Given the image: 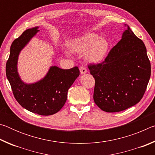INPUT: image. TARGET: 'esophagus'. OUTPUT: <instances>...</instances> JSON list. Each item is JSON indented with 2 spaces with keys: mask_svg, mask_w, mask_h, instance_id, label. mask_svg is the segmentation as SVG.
<instances>
[{
  "mask_svg": "<svg viewBox=\"0 0 155 155\" xmlns=\"http://www.w3.org/2000/svg\"><path fill=\"white\" fill-rule=\"evenodd\" d=\"M79 70H80V72L81 74H86V73H87V69H86L85 67L81 66V67H80Z\"/></svg>",
  "mask_w": 155,
  "mask_h": 155,
  "instance_id": "1",
  "label": "esophagus"
}]
</instances>
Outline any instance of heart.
Returning <instances> with one entry per match:
<instances>
[{"instance_id": "obj_1", "label": "heart", "mask_w": 155, "mask_h": 155, "mask_svg": "<svg viewBox=\"0 0 155 155\" xmlns=\"http://www.w3.org/2000/svg\"><path fill=\"white\" fill-rule=\"evenodd\" d=\"M109 49L108 40L93 33H87L76 39L72 44V51L81 54L85 53L86 59L94 64L103 62Z\"/></svg>"}]
</instances>
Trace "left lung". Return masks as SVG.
<instances>
[{
    "label": "left lung",
    "mask_w": 155,
    "mask_h": 155,
    "mask_svg": "<svg viewBox=\"0 0 155 155\" xmlns=\"http://www.w3.org/2000/svg\"><path fill=\"white\" fill-rule=\"evenodd\" d=\"M122 39L104 61L89 65L95 78L94 101L100 109L119 112L135 105L142 98L150 78L146 48L128 25Z\"/></svg>",
    "instance_id": "obj_1"
}]
</instances>
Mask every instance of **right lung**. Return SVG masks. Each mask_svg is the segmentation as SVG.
Returning <instances> with one entry per match:
<instances>
[{
  "label": "right lung",
  "mask_w": 155,
  "mask_h": 155,
  "mask_svg": "<svg viewBox=\"0 0 155 155\" xmlns=\"http://www.w3.org/2000/svg\"><path fill=\"white\" fill-rule=\"evenodd\" d=\"M38 28H28L13 41L6 64V76L15 98L23 108L34 114L51 115L64 107L68 91L80 72L77 66L63 70L52 65L45 77L35 83H27L21 79L18 71V57L21 51L40 31Z\"/></svg>",
  "instance_id": "obj_1"
}]
</instances>
